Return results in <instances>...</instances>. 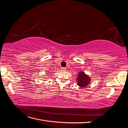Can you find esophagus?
<instances>
[{
    "instance_id": "obj_1",
    "label": "esophagus",
    "mask_w": 128,
    "mask_h": 128,
    "mask_svg": "<svg viewBox=\"0 0 128 128\" xmlns=\"http://www.w3.org/2000/svg\"><path fill=\"white\" fill-rule=\"evenodd\" d=\"M61 69H62V70H66V68H64V67H62V68H61Z\"/></svg>"
}]
</instances>
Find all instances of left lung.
<instances>
[{"label":"left lung","instance_id":"left-lung-1","mask_svg":"<svg viewBox=\"0 0 128 128\" xmlns=\"http://www.w3.org/2000/svg\"><path fill=\"white\" fill-rule=\"evenodd\" d=\"M76 80L77 81V84L78 86L81 88H85L90 83L91 78L88 75L86 74L84 72H78V75L77 77Z\"/></svg>","mask_w":128,"mask_h":128}]
</instances>
